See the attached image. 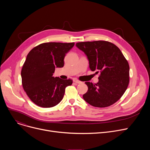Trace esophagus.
I'll use <instances>...</instances> for the list:
<instances>
[{
  "label": "esophagus",
  "instance_id": "esophagus-1",
  "mask_svg": "<svg viewBox=\"0 0 150 150\" xmlns=\"http://www.w3.org/2000/svg\"><path fill=\"white\" fill-rule=\"evenodd\" d=\"M74 82H75L76 84H81V83H82L81 81L78 80L77 79H76V78H74Z\"/></svg>",
  "mask_w": 150,
  "mask_h": 150
}]
</instances>
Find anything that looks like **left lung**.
Here are the masks:
<instances>
[{
    "mask_svg": "<svg viewBox=\"0 0 150 150\" xmlns=\"http://www.w3.org/2000/svg\"><path fill=\"white\" fill-rule=\"evenodd\" d=\"M76 46L87 56L90 69L100 73L97 83L85 82L88 90L83 96L84 100L98 108L113 105L128 88L129 66L127 60L115 45L108 41L81 42Z\"/></svg>",
    "mask_w": 150,
    "mask_h": 150,
    "instance_id": "obj_1",
    "label": "left lung"
}]
</instances>
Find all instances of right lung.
I'll list each match as a JSON object with an SVG mask.
<instances>
[{"instance_id":"obj_1","label":"right lung","mask_w":150,"mask_h":150,"mask_svg":"<svg viewBox=\"0 0 150 150\" xmlns=\"http://www.w3.org/2000/svg\"><path fill=\"white\" fill-rule=\"evenodd\" d=\"M75 43L45 42L34 47L27 56L21 71L22 84L36 105L51 108L62 100L66 88L72 80L53 76L55 67L64 66L66 54Z\"/></svg>"}]
</instances>
